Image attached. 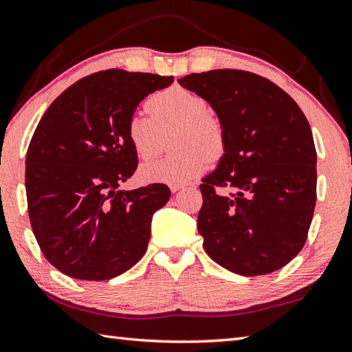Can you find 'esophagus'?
Returning a JSON list of instances; mask_svg holds the SVG:
<instances>
[{
	"instance_id": "esophagus-1",
	"label": "esophagus",
	"mask_w": 352,
	"mask_h": 352,
	"mask_svg": "<svg viewBox=\"0 0 352 352\" xmlns=\"http://www.w3.org/2000/svg\"><path fill=\"white\" fill-rule=\"evenodd\" d=\"M183 189V186H180V184H174V186H170V192H178V190Z\"/></svg>"
}]
</instances>
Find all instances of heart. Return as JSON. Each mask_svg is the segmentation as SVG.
<instances>
[{
    "mask_svg": "<svg viewBox=\"0 0 352 352\" xmlns=\"http://www.w3.org/2000/svg\"><path fill=\"white\" fill-rule=\"evenodd\" d=\"M151 115H133L127 123V138L138 158L149 160L174 137L170 158L146 163L138 170L144 183L183 184L208 169L209 157L221 154L225 132L220 120L209 112L208 101L186 87L170 86L152 95L146 103Z\"/></svg>",
    "mask_w": 352,
    "mask_h": 352,
    "instance_id": "b5f03b06",
    "label": "heart"
}]
</instances>
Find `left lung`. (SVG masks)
I'll return each instance as SVG.
<instances>
[{
  "label": "left lung",
  "mask_w": 352,
  "mask_h": 352,
  "mask_svg": "<svg viewBox=\"0 0 352 352\" xmlns=\"http://www.w3.org/2000/svg\"><path fill=\"white\" fill-rule=\"evenodd\" d=\"M178 82L208 101L225 132V154L200 184L204 251L239 276L280 270L302 251L314 215L317 152L308 120L283 89L252 72L215 69Z\"/></svg>",
  "instance_id": "obj_1"
}]
</instances>
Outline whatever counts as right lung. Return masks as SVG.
I'll return each mask as SVG.
<instances>
[{
  "label": "right lung",
  "mask_w": 352,
  "mask_h": 352,
  "mask_svg": "<svg viewBox=\"0 0 352 352\" xmlns=\"http://www.w3.org/2000/svg\"><path fill=\"white\" fill-rule=\"evenodd\" d=\"M172 76L107 69L67 87L44 112L25 155L28 210L50 263L78 280H111L148 249L166 184L118 189L137 169L127 123Z\"/></svg>",
  "instance_id": "obj_1"
}]
</instances>
